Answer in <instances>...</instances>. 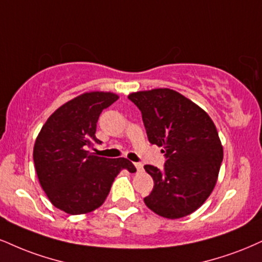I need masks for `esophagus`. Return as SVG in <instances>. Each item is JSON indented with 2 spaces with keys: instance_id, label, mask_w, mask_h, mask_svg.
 <instances>
[{
  "instance_id": "1",
  "label": "esophagus",
  "mask_w": 262,
  "mask_h": 262,
  "mask_svg": "<svg viewBox=\"0 0 262 262\" xmlns=\"http://www.w3.org/2000/svg\"><path fill=\"white\" fill-rule=\"evenodd\" d=\"M134 166H135V168H137V171L138 172H141L143 171V165H141V163H134Z\"/></svg>"
}]
</instances>
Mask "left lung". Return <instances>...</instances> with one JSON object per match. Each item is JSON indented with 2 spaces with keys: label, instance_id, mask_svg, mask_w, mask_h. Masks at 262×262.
Masks as SVG:
<instances>
[{
  "label": "left lung",
  "instance_id": "1",
  "mask_svg": "<svg viewBox=\"0 0 262 262\" xmlns=\"http://www.w3.org/2000/svg\"><path fill=\"white\" fill-rule=\"evenodd\" d=\"M139 107L147 138L162 147L167 161L160 171L144 168L154 188L144 203L165 219H182L206 201L215 188L223 147L210 116L178 91L159 88L129 94Z\"/></svg>",
  "mask_w": 262,
  "mask_h": 262
}]
</instances>
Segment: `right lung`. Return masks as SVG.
Segmentation results:
<instances>
[{
    "label": "right lung",
    "instance_id": "right-lung-1",
    "mask_svg": "<svg viewBox=\"0 0 262 262\" xmlns=\"http://www.w3.org/2000/svg\"><path fill=\"white\" fill-rule=\"evenodd\" d=\"M118 99L111 91L81 94L58 107L37 135L33 157L40 185L53 206L66 213L99 209L118 173L137 171L124 157L106 159L88 150L101 143L95 135L101 112Z\"/></svg>",
    "mask_w": 262,
    "mask_h": 262
}]
</instances>
